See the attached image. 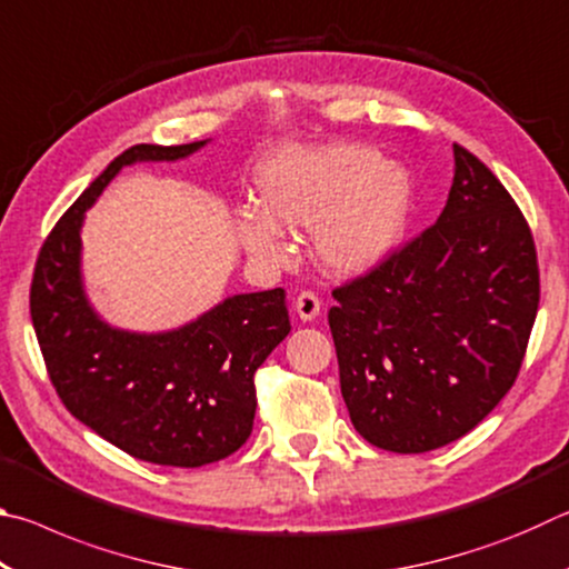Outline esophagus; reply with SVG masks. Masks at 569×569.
I'll return each instance as SVG.
<instances>
[{"mask_svg":"<svg viewBox=\"0 0 569 569\" xmlns=\"http://www.w3.org/2000/svg\"><path fill=\"white\" fill-rule=\"evenodd\" d=\"M296 313H298V319L301 321H313L316 316H319V311H321V298L316 296L313 291H301L298 293V298H296Z\"/></svg>","mask_w":569,"mask_h":569,"instance_id":"34e87169","label":"esophagus"}]
</instances>
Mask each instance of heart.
Returning a JSON list of instances; mask_svg holds the SVG:
<instances>
[{"instance_id":"1","label":"heart","mask_w":569,"mask_h":569,"mask_svg":"<svg viewBox=\"0 0 569 569\" xmlns=\"http://www.w3.org/2000/svg\"><path fill=\"white\" fill-rule=\"evenodd\" d=\"M263 210L238 216V238L263 261H286L283 228L316 230V250L336 273L379 266L407 230L411 180L366 146L288 148L258 172Z\"/></svg>"}]
</instances>
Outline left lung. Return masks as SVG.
Here are the masks:
<instances>
[{"instance_id": "left-lung-1", "label": "left lung", "mask_w": 569, "mask_h": 569, "mask_svg": "<svg viewBox=\"0 0 569 569\" xmlns=\"http://www.w3.org/2000/svg\"><path fill=\"white\" fill-rule=\"evenodd\" d=\"M329 326L351 423L369 445L421 455L492 411L522 366L539 306L522 210L455 142V182L435 226L333 288Z\"/></svg>"}]
</instances>
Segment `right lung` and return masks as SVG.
<instances>
[{
    "label": "right lung",
    "mask_w": 569,
    "mask_h": 569,
    "mask_svg": "<svg viewBox=\"0 0 569 569\" xmlns=\"http://www.w3.org/2000/svg\"><path fill=\"white\" fill-rule=\"evenodd\" d=\"M203 146H132L114 158L57 220L30 288L37 341L67 411L130 457L162 467H203L246 445L258 366L291 331L286 291L230 296L166 333L112 329L84 296L80 230L84 210L124 166L180 160Z\"/></svg>",
    "instance_id": "1"
}]
</instances>
